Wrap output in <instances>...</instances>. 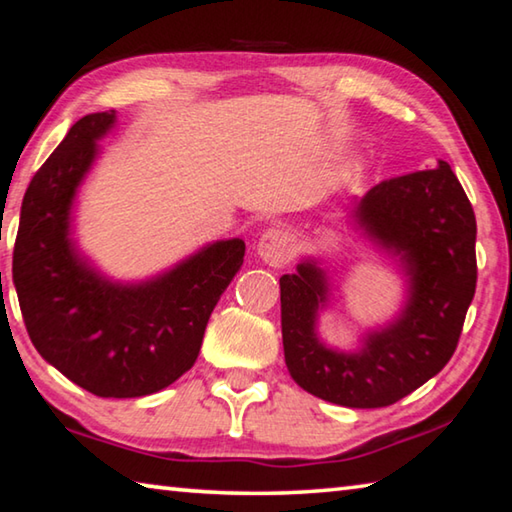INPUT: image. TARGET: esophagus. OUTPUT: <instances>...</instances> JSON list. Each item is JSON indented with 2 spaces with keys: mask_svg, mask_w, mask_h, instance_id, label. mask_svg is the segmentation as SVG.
<instances>
[{
  "mask_svg": "<svg viewBox=\"0 0 512 512\" xmlns=\"http://www.w3.org/2000/svg\"><path fill=\"white\" fill-rule=\"evenodd\" d=\"M257 255L271 266L289 264L296 255V239L284 228H268L257 241Z\"/></svg>",
  "mask_w": 512,
  "mask_h": 512,
  "instance_id": "obj_1",
  "label": "esophagus"
}]
</instances>
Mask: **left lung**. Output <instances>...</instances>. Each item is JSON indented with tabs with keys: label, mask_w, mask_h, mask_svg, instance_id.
Instances as JSON below:
<instances>
[{
	"label": "left lung",
	"mask_w": 512,
	"mask_h": 512,
	"mask_svg": "<svg viewBox=\"0 0 512 512\" xmlns=\"http://www.w3.org/2000/svg\"><path fill=\"white\" fill-rule=\"evenodd\" d=\"M352 219L372 244L397 257L409 277L406 305L393 323L363 336L357 352L320 341L327 273L302 259L280 277L284 361L293 381L320 400L379 409L402 400L447 366L476 289V219L454 176L436 169L384 180L354 203Z\"/></svg>",
	"instance_id": "left-lung-1"
}]
</instances>
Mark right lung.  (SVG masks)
I'll return each mask as SVG.
<instances>
[{"mask_svg":"<svg viewBox=\"0 0 512 512\" xmlns=\"http://www.w3.org/2000/svg\"><path fill=\"white\" fill-rule=\"evenodd\" d=\"M115 121V110L76 121L33 176L22 201L13 282L42 359L97 397H142L194 366L246 244L214 241L137 284L112 282L90 266L72 239V205L97 142Z\"/></svg>","mask_w":512,"mask_h":512,"instance_id":"add662e5","label":"right lung"}]
</instances>
